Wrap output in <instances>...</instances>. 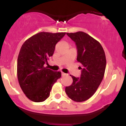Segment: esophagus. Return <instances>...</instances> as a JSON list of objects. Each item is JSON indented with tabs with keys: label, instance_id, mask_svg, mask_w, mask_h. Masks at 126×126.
Masks as SVG:
<instances>
[{
	"label": "esophagus",
	"instance_id": "34e87169",
	"mask_svg": "<svg viewBox=\"0 0 126 126\" xmlns=\"http://www.w3.org/2000/svg\"><path fill=\"white\" fill-rule=\"evenodd\" d=\"M65 75H66V74H65V73H62V76H65Z\"/></svg>",
	"mask_w": 126,
	"mask_h": 126
}]
</instances>
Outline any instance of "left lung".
Returning a JSON list of instances; mask_svg holds the SVG:
<instances>
[{
	"label": "left lung",
	"instance_id": "obj_1",
	"mask_svg": "<svg viewBox=\"0 0 126 126\" xmlns=\"http://www.w3.org/2000/svg\"><path fill=\"white\" fill-rule=\"evenodd\" d=\"M67 34L76 43L77 61L82 71L80 79L71 75L73 82L65 87V93L74 102H84L94 94L103 79L106 57L100 43L87 33L78 32Z\"/></svg>",
	"mask_w": 126,
	"mask_h": 126
}]
</instances>
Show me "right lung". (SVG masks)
<instances>
[{
    "label": "right lung",
    "instance_id": "right-lung-1",
    "mask_svg": "<svg viewBox=\"0 0 126 126\" xmlns=\"http://www.w3.org/2000/svg\"><path fill=\"white\" fill-rule=\"evenodd\" d=\"M65 33L40 32L24 42L19 51L17 74L20 87L26 97L42 102L49 97L53 84L61 77V72L47 69V62L55 45Z\"/></svg>",
    "mask_w": 126,
    "mask_h": 126
}]
</instances>
